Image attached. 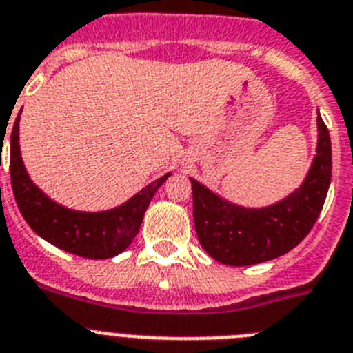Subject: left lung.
<instances>
[{"mask_svg":"<svg viewBox=\"0 0 353 353\" xmlns=\"http://www.w3.org/2000/svg\"><path fill=\"white\" fill-rule=\"evenodd\" d=\"M318 145L304 183L266 208L225 201L194 177V222L202 249L229 266H249L284 256L304 240L320 216L332 176L329 130L318 113Z\"/></svg>","mask_w":353,"mask_h":353,"instance_id":"8db88e82","label":"left lung"}]
</instances>
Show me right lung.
I'll use <instances>...</instances> for the list:
<instances>
[{
  "mask_svg": "<svg viewBox=\"0 0 353 353\" xmlns=\"http://www.w3.org/2000/svg\"><path fill=\"white\" fill-rule=\"evenodd\" d=\"M21 115V112H19ZM19 115L10 137L12 190L21 214L37 234L58 249L88 259H108L124 252L139 234L143 214L170 172L152 181L121 206L106 211H76L49 199L30 179L19 147Z\"/></svg>",
  "mask_w": 353,
  "mask_h": 353,
  "instance_id": "right-lung-1",
  "label": "right lung"
}]
</instances>
